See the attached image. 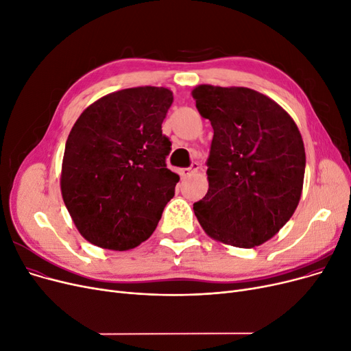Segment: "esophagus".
<instances>
[{"label": "esophagus", "instance_id": "esophagus-1", "mask_svg": "<svg viewBox=\"0 0 351 351\" xmlns=\"http://www.w3.org/2000/svg\"><path fill=\"white\" fill-rule=\"evenodd\" d=\"M199 167H202V165H199V162L194 161L190 167H187V169H182V170H181V176H182V177L193 176L194 173H197V171L199 170Z\"/></svg>", "mask_w": 351, "mask_h": 351}]
</instances>
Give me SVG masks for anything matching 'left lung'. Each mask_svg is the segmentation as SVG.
Masks as SVG:
<instances>
[{
  "label": "left lung",
  "mask_w": 351,
  "mask_h": 351,
  "mask_svg": "<svg viewBox=\"0 0 351 351\" xmlns=\"http://www.w3.org/2000/svg\"><path fill=\"white\" fill-rule=\"evenodd\" d=\"M193 97L214 130L208 191L193 206L197 219L215 240L260 245L291 219L302 197V134L285 110L254 90L204 84Z\"/></svg>",
  "instance_id": "left-lung-1"
}]
</instances>
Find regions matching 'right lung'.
<instances>
[{
  "label": "right lung",
  "mask_w": 351,
  "mask_h": 351,
  "mask_svg": "<svg viewBox=\"0 0 351 351\" xmlns=\"http://www.w3.org/2000/svg\"><path fill=\"white\" fill-rule=\"evenodd\" d=\"M164 87L111 93L84 110L65 143L61 193L91 244L134 248L156 230L180 177L167 169L161 124L173 104Z\"/></svg>",
  "instance_id": "add662e5"
}]
</instances>
